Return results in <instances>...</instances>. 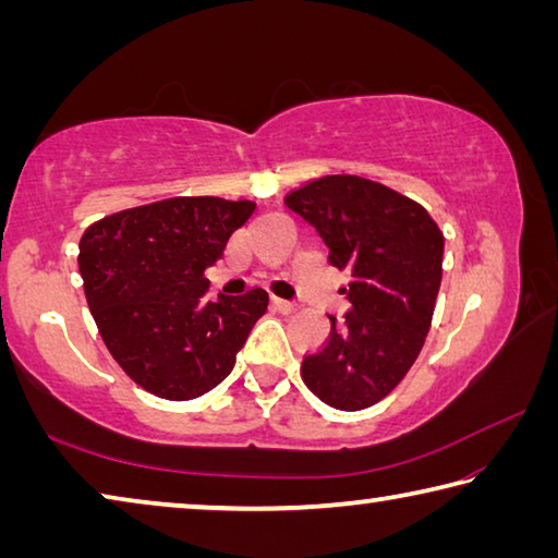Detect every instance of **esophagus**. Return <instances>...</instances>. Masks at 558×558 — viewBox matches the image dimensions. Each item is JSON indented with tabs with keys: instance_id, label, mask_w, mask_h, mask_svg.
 I'll list each match as a JSON object with an SVG mask.
<instances>
[{
	"instance_id": "1",
	"label": "esophagus",
	"mask_w": 558,
	"mask_h": 558,
	"mask_svg": "<svg viewBox=\"0 0 558 558\" xmlns=\"http://www.w3.org/2000/svg\"><path fill=\"white\" fill-rule=\"evenodd\" d=\"M270 302H272V307L280 310V313H290V310L298 307L295 300H286V298H276V295L270 298Z\"/></svg>"
}]
</instances>
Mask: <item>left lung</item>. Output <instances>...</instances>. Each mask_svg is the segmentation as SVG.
<instances>
[{"label": "left lung", "instance_id": "8db88e82", "mask_svg": "<svg viewBox=\"0 0 558 558\" xmlns=\"http://www.w3.org/2000/svg\"><path fill=\"white\" fill-rule=\"evenodd\" d=\"M313 223L329 263L352 272L342 319L300 366L302 381L339 411L389 396L421 354L442 278V231L418 202L356 174H325L286 196Z\"/></svg>", "mask_w": 558, "mask_h": 558}]
</instances>
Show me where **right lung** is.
Segmentation results:
<instances>
[{"label": "right lung", "mask_w": 558, "mask_h": 558, "mask_svg": "<svg viewBox=\"0 0 558 558\" xmlns=\"http://www.w3.org/2000/svg\"><path fill=\"white\" fill-rule=\"evenodd\" d=\"M256 202L172 196L88 226L78 270L98 332L132 381L167 401L204 396L231 374L268 292L209 300L204 270Z\"/></svg>", "instance_id": "obj_1"}]
</instances>
